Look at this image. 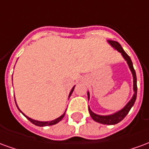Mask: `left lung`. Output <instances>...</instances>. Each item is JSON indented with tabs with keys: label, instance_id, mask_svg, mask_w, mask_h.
Masks as SVG:
<instances>
[{
	"label": "left lung",
	"instance_id": "left-lung-1",
	"mask_svg": "<svg viewBox=\"0 0 149 149\" xmlns=\"http://www.w3.org/2000/svg\"><path fill=\"white\" fill-rule=\"evenodd\" d=\"M109 42L110 43V45L112 46H113L117 51H119L120 52H121L122 56H124V58L128 62V65L129 66V68L131 69L132 73V76H133V89H134V95L133 97L131 99V100L128 102L125 107L121 109L120 111H119L118 112H116L115 114H112V115L110 116H100L97 115L93 112L91 111V109L88 107V111H89V113H90V116H92V118L95 121L98 122V123H100V124H104V125H116L119 122H120L125 118V116H127V114L128 113V112L130 111L131 108L133 106L135 101H136V94H137V84H136V71H135L134 68H133V65H132V62L131 58L129 57V56L126 53V52L124 51V49L121 47V45L119 44L118 42L116 41H114V40H109ZM88 98L89 100V93H88Z\"/></svg>",
	"mask_w": 149,
	"mask_h": 149
}]
</instances>
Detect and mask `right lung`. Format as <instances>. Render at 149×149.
Listing matches in <instances>:
<instances>
[{
	"instance_id": "add662e5",
	"label": "right lung",
	"mask_w": 149,
	"mask_h": 149,
	"mask_svg": "<svg viewBox=\"0 0 149 149\" xmlns=\"http://www.w3.org/2000/svg\"><path fill=\"white\" fill-rule=\"evenodd\" d=\"M74 88L75 86L73 88H72V89L71 90V92H70V93H69V96H68V97H70V96H71V94L72 93V92H73V90H74ZM18 108V107H17ZM20 110V109H19ZM21 111V110H20ZM22 114L26 117V118L29 120V121L31 122V123H33V125H37V126H40V127H43V126H49V125H56V123H58L59 121H61V120L62 119H63V117L65 116V112L63 114L62 116H61L60 117H58L57 119H56V120H52V121H48V122H44V121H38V120H33V119H31L29 118V117H28V116H26L24 115V113L22 112Z\"/></svg>"
}]
</instances>
